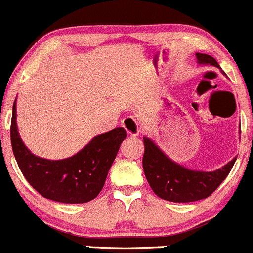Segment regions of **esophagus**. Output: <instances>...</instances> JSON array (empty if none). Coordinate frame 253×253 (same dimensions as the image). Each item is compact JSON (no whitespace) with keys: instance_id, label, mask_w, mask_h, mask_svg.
<instances>
[{"instance_id":"1","label":"esophagus","mask_w":253,"mask_h":253,"mask_svg":"<svg viewBox=\"0 0 253 253\" xmlns=\"http://www.w3.org/2000/svg\"><path fill=\"white\" fill-rule=\"evenodd\" d=\"M122 126L126 129V131L130 136H137L140 134V126L137 122L135 121L132 117H126L123 122H122Z\"/></svg>"}]
</instances>
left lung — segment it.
Instances as JSON below:
<instances>
[{"label": "left lung", "mask_w": 253, "mask_h": 253, "mask_svg": "<svg viewBox=\"0 0 253 253\" xmlns=\"http://www.w3.org/2000/svg\"><path fill=\"white\" fill-rule=\"evenodd\" d=\"M196 57L198 65H211L221 69L211 55L196 52ZM222 74L225 75V72ZM142 139L145 145L142 157L145 177L157 197L174 203H188L208 198L226 178L237 159L234 157L221 169L211 172L191 169L169 159L152 139L147 136Z\"/></svg>", "instance_id": "left-lung-1"}]
</instances>
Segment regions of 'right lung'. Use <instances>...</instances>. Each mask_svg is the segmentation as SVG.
<instances>
[{"label":"right lung","instance_id":"right-lung-1","mask_svg":"<svg viewBox=\"0 0 253 253\" xmlns=\"http://www.w3.org/2000/svg\"><path fill=\"white\" fill-rule=\"evenodd\" d=\"M16 101L12 109L11 142L14 157L28 183L50 201L67 204L87 203L98 196L109 169L126 137L123 127L94 136L74 156L47 160L32 154L17 126Z\"/></svg>","mask_w":253,"mask_h":253}]
</instances>
